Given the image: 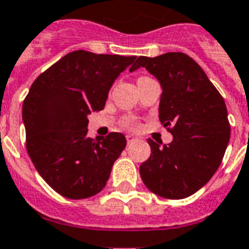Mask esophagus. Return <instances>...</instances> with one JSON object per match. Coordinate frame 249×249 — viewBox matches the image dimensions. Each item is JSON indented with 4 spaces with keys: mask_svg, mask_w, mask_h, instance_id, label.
Segmentation results:
<instances>
[{
    "mask_svg": "<svg viewBox=\"0 0 249 249\" xmlns=\"http://www.w3.org/2000/svg\"><path fill=\"white\" fill-rule=\"evenodd\" d=\"M126 139H127V143H128V144H130V143H132V142H135V140H138L135 136H132V135H127Z\"/></svg>",
    "mask_w": 249,
    "mask_h": 249,
    "instance_id": "34e87169",
    "label": "esophagus"
}]
</instances>
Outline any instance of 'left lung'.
Segmentation results:
<instances>
[{"label":"left lung","mask_w":249,"mask_h":249,"mask_svg":"<svg viewBox=\"0 0 249 249\" xmlns=\"http://www.w3.org/2000/svg\"><path fill=\"white\" fill-rule=\"evenodd\" d=\"M142 67L161 85L159 119L172 126L173 140L161 147L148 139L151 156L140 165V177L152 193L182 199L219 168L231 131L227 107L203 69L182 52L139 56L130 72Z\"/></svg>","instance_id":"8db88e82"}]
</instances>
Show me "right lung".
<instances>
[{"label":"right lung","instance_id":"obj_1","mask_svg":"<svg viewBox=\"0 0 249 249\" xmlns=\"http://www.w3.org/2000/svg\"><path fill=\"white\" fill-rule=\"evenodd\" d=\"M136 56L77 50L39 76L23 101L26 147L34 167L56 193L96 196L126 147L121 132L88 138V114L105 107L109 90Z\"/></svg>","mask_w":249,"mask_h":249}]
</instances>
